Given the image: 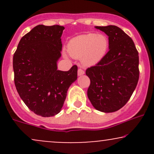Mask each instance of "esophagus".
I'll use <instances>...</instances> for the list:
<instances>
[{
	"instance_id": "34e87169",
	"label": "esophagus",
	"mask_w": 154,
	"mask_h": 154,
	"mask_svg": "<svg viewBox=\"0 0 154 154\" xmlns=\"http://www.w3.org/2000/svg\"><path fill=\"white\" fill-rule=\"evenodd\" d=\"M77 74H78L79 76L85 74V71L83 69H82L79 68V69H78V71H77Z\"/></svg>"
}]
</instances>
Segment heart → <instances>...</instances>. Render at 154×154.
I'll return each instance as SVG.
<instances>
[{
  "label": "heart",
  "mask_w": 154,
  "mask_h": 154,
  "mask_svg": "<svg viewBox=\"0 0 154 154\" xmlns=\"http://www.w3.org/2000/svg\"><path fill=\"white\" fill-rule=\"evenodd\" d=\"M109 47L106 35L87 33L72 38L68 44V51L72 57L81 59L83 66H91L103 59Z\"/></svg>",
  "instance_id": "b5f03b06"
}]
</instances>
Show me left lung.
<instances>
[{"label": "left lung", "mask_w": 154, "mask_h": 154, "mask_svg": "<svg viewBox=\"0 0 154 154\" xmlns=\"http://www.w3.org/2000/svg\"><path fill=\"white\" fill-rule=\"evenodd\" d=\"M95 28L109 36V51L100 62L86 69L91 79L88 97L97 110L114 112L127 103L137 86L138 52L132 38L118 26Z\"/></svg>", "instance_id": "1"}]
</instances>
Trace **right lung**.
I'll use <instances>...</instances> for the list:
<instances>
[{
  "label": "right lung",
  "mask_w": 154,
  "mask_h": 154,
  "mask_svg": "<svg viewBox=\"0 0 154 154\" xmlns=\"http://www.w3.org/2000/svg\"><path fill=\"white\" fill-rule=\"evenodd\" d=\"M63 26L40 24L20 40L13 57L14 84L19 96L32 111L48 117L59 114L77 66L57 70L62 48Z\"/></svg>",
  "instance_id": "1"
}]
</instances>
